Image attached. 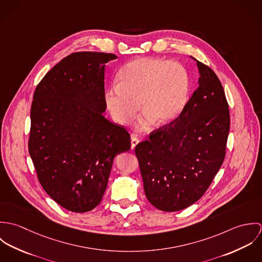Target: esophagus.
<instances>
[{
    "instance_id": "34e87169",
    "label": "esophagus",
    "mask_w": 262,
    "mask_h": 262,
    "mask_svg": "<svg viewBox=\"0 0 262 262\" xmlns=\"http://www.w3.org/2000/svg\"><path fill=\"white\" fill-rule=\"evenodd\" d=\"M138 143H139L138 138H136V137H134V136H133V137L131 138V149H135V146H136Z\"/></svg>"
}]
</instances>
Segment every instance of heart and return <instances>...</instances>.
Segmentation results:
<instances>
[{"instance_id":"obj_1","label":"heart","mask_w":262,"mask_h":262,"mask_svg":"<svg viewBox=\"0 0 262 262\" xmlns=\"http://www.w3.org/2000/svg\"><path fill=\"white\" fill-rule=\"evenodd\" d=\"M189 92V76L184 66L158 58H138L127 63L119 83L106 94V105L120 124L130 123L140 109L145 114L138 125L146 130L156 121L166 125L184 112Z\"/></svg>"}]
</instances>
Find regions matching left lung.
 Masks as SVG:
<instances>
[{
    "instance_id": "1",
    "label": "left lung",
    "mask_w": 262,
    "mask_h": 262,
    "mask_svg": "<svg viewBox=\"0 0 262 262\" xmlns=\"http://www.w3.org/2000/svg\"><path fill=\"white\" fill-rule=\"evenodd\" d=\"M194 60L199 86L184 112L135 147L145 195L164 212L186 209L200 200L226 154L230 115L224 89L208 66Z\"/></svg>"
}]
</instances>
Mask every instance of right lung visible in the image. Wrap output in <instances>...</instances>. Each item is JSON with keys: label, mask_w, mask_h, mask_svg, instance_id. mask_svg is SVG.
I'll return each instance as SVG.
<instances>
[{"label": "right lung", "mask_w": 262, "mask_h": 262, "mask_svg": "<svg viewBox=\"0 0 262 262\" xmlns=\"http://www.w3.org/2000/svg\"><path fill=\"white\" fill-rule=\"evenodd\" d=\"M112 53L75 52L38 83L28 142L39 183L62 208L84 213L102 201L117 154L130 134L107 120L105 66Z\"/></svg>", "instance_id": "add662e5"}]
</instances>
